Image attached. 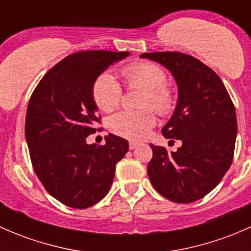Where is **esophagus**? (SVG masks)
<instances>
[{
  "mask_svg": "<svg viewBox=\"0 0 251 251\" xmlns=\"http://www.w3.org/2000/svg\"><path fill=\"white\" fill-rule=\"evenodd\" d=\"M138 146H139V144L135 143V141H130V143H129V149H130V150L136 149Z\"/></svg>",
  "mask_w": 251,
  "mask_h": 251,
  "instance_id": "34e87169",
  "label": "esophagus"
}]
</instances>
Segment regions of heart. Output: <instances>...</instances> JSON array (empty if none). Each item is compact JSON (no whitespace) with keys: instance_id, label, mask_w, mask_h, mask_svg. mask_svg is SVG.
Wrapping results in <instances>:
<instances>
[{"instance_id":"b5f03b06","label":"heart","mask_w":251,"mask_h":251,"mask_svg":"<svg viewBox=\"0 0 251 251\" xmlns=\"http://www.w3.org/2000/svg\"><path fill=\"white\" fill-rule=\"evenodd\" d=\"M122 76L129 88L145 90L143 106L151 107L159 115H168L174 107V93L167 86V75L157 64L138 61L126 66ZM93 99L104 112L120 105L122 88L110 72L99 75L93 84ZM156 126V116L151 110L122 111L108 120V128L116 135L129 140H143Z\"/></svg>"}]
</instances>
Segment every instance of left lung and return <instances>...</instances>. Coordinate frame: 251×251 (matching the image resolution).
<instances>
[{"label": "left lung", "instance_id": "left-lung-1", "mask_svg": "<svg viewBox=\"0 0 251 251\" xmlns=\"http://www.w3.org/2000/svg\"><path fill=\"white\" fill-rule=\"evenodd\" d=\"M140 58L161 64L176 82V107L162 133L182 144L176 152L150 145V181L172 202H195L218 186L232 164L237 136L233 102L220 77L193 56L156 51Z\"/></svg>", "mask_w": 251, "mask_h": 251}]
</instances>
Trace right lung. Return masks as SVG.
<instances>
[{"label": "right lung", "mask_w": 251, "mask_h": 251, "mask_svg": "<svg viewBox=\"0 0 251 251\" xmlns=\"http://www.w3.org/2000/svg\"><path fill=\"white\" fill-rule=\"evenodd\" d=\"M129 54H71L49 70L31 95L25 138L32 167L49 195L71 208H89L107 195L116 164L129 150L128 141L113 134L104 146L87 144L99 122L94 81Z\"/></svg>", "instance_id": "add662e5"}]
</instances>
